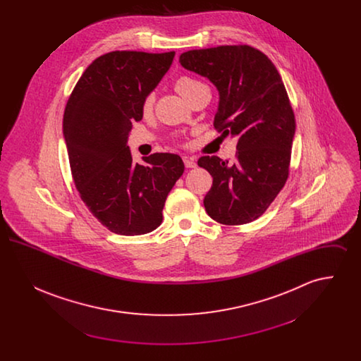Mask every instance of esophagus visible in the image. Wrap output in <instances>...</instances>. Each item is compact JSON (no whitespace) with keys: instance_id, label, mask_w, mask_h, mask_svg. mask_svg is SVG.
I'll return each mask as SVG.
<instances>
[{"instance_id":"esophagus-1","label":"esophagus","mask_w":361,"mask_h":361,"mask_svg":"<svg viewBox=\"0 0 361 361\" xmlns=\"http://www.w3.org/2000/svg\"><path fill=\"white\" fill-rule=\"evenodd\" d=\"M184 165H185V168H188V169H192V168H196V166H197L196 159H195L193 157H185V158H184Z\"/></svg>"}]
</instances>
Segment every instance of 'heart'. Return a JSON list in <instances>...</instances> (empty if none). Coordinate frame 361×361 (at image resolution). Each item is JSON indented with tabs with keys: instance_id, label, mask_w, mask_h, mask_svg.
<instances>
[{
	"instance_id": "heart-1",
	"label": "heart",
	"mask_w": 361,
	"mask_h": 361,
	"mask_svg": "<svg viewBox=\"0 0 361 361\" xmlns=\"http://www.w3.org/2000/svg\"><path fill=\"white\" fill-rule=\"evenodd\" d=\"M206 87L207 86L204 85L203 82H200V81H197V80H195V78H192V77H187V75L180 77V78L176 81V89H177V92H178L183 97H185V99L190 97L195 92H197V90H200V89H206ZM153 104H154V94H147V96L143 99V103H142L143 112H149V111L152 109Z\"/></svg>"
}]
</instances>
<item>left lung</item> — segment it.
I'll return each mask as SVG.
<instances>
[{"instance_id": "left-lung-1", "label": "left lung", "mask_w": 361, "mask_h": 361, "mask_svg": "<svg viewBox=\"0 0 361 361\" xmlns=\"http://www.w3.org/2000/svg\"><path fill=\"white\" fill-rule=\"evenodd\" d=\"M184 69L208 78L219 92L214 126L237 137L235 161L215 155L197 161L212 176L207 214L222 224L256 221L284 187L295 116L271 59L250 46H219L180 55Z\"/></svg>"}]
</instances>
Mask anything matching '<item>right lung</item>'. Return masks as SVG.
Returning <instances> with one entry per match:
<instances>
[{"label":"right lung","mask_w":361,"mask_h":361,"mask_svg":"<svg viewBox=\"0 0 361 361\" xmlns=\"http://www.w3.org/2000/svg\"><path fill=\"white\" fill-rule=\"evenodd\" d=\"M174 51H112L94 59L74 86L63 137L74 184L112 233L140 235L162 222L168 193L184 173L180 155L155 153L135 164L127 146L143 99L172 65Z\"/></svg>","instance_id":"1"}]
</instances>
